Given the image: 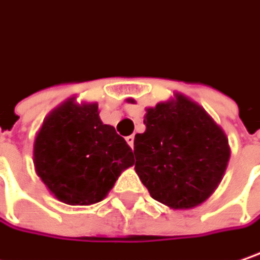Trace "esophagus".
I'll return each instance as SVG.
<instances>
[{
    "label": "esophagus",
    "mask_w": 260,
    "mask_h": 260,
    "mask_svg": "<svg viewBox=\"0 0 260 260\" xmlns=\"http://www.w3.org/2000/svg\"><path fill=\"white\" fill-rule=\"evenodd\" d=\"M134 140H135V137H134V135H129V137H126V143L129 144L131 148L134 147Z\"/></svg>",
    "instance_id": "esophagus-1"
}]
</instances>
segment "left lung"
Wrapping results in <instances>:
<instances>
[{"label":"left lung","mask_w":260,"mask_h":260,"mask_svg":"<svg viewBox=\"0 0 260 260\" xmlns=\"http://www.w3.org/2000/svg\"><path fill=\"white\" fill-rule=\"evenodd\" d=\"M145 132L134 141L135 171L150 196L174 209L203 203L230 160L228 138L206 112L184 95L148 109Z\"/></svg>","instance_id":"8db88e82"}]
</instances>
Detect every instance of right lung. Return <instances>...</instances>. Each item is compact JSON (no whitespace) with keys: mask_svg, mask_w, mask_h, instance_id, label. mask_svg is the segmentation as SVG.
I'll use <instances>...</instances> for the list:
<instances>
[{"mask_svg":"<svg viewBox=\"0 0 260 260\" xmlns=\"http://www.w3.org/2000/svg\"><path fill=\"white\" fill-rule=\"evenodd\" d=\"M37 174L60 202L86 206L101 202L117 176L134 165L132 150L97 104L66 101L42 125L34 145Z\"/></svg>","mask_w":260,"mask_h":260,"instance_id":"1","label":"right lung"}]
</instances>
